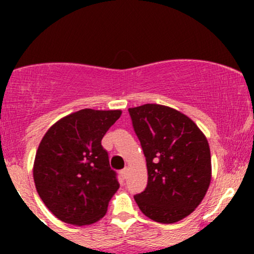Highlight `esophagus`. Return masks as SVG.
Returning a JSON list of instances; mask_svg holds the SVG:
<instances>
[{"label": "esophagus", "instance_id": "34e87169", "mask_svg": "<svg viewBox=\"0 0 254 254\" xmlns=\"http://www.w3.org/2000/svg\"><path fill=\"white\" fill-rule=\"evenodd\" d=\"M127 168H124V170H122L121 172H119V173H121V176H122V178H123V179H125V178H127Z\"/></svg>", "mask_w": 254, "mask_h": 254}]
</instances>
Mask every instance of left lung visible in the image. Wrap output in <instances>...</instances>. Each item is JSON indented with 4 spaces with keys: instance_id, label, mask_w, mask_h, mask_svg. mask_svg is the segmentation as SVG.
Listing matches in <instances>:
<instances>
[{
    "instance_id": "8db88e82",
    "label": "left lung",
    "mask_w": 254,
    "mask_h": 254,
    "mask_svg": "<svg viewBox=\"0 0 254 254\" xmlns=\"http://www.w3.org/2000/svg\"><path fill=\"white\" fill-rule=\"evenodd\" d=\"M129 113L148 170L147 188L133 198L153 221L178 222L199 205L210 185L208 141L188 116L168 106L145 104Z\"/></svg>"
}]
</instances>
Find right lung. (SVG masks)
<instances>
[{"instance_id": "1", "label": "right lung", "mask_w": 254, "mask_h": 254, "mask_svg": "<svg viewBox=\"0 0 254 254\" xmlns=\"http://www.w3.org/2000/svg\"><path fill=\"white\" fill-rule=\"evenodd\" d=\"M122 111L80 110L55 123L38 147L33 179L46 208L63 222L92 224L119 189L101 145Z\"/></svg>"}]
</instances>
